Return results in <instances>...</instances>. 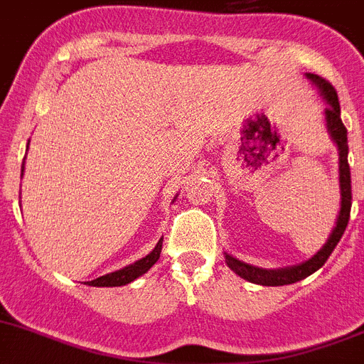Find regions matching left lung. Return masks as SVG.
Segmentation results:
<instances>
[{
  "label": "left lung",
  "instance_id": "obj_1",
  "mask_svg": "<svg viewBox=\"0 0 364 364\" xmlns=\"http://www.w3.org/2000/svg\"><path fill=\"white\" fill-rule=\"evenodd\" d=\"M306 77H309V80L319 88L321 96L325 97V101L328 103V107L325 109V119H326V129H328V134L332 136L333 143H336L337 150H339V188H341V210H339V215H337L336 227H333L328 241L323 245V248H321L314 257H310V259L304 261V263L297 264V267L279 268V270H267V268L254 267V264H248L245 263V261L235 259L234 255L225 252V259H227V264L230 270H234L239 277H243V279L250 281V283L263 284V287H283V284L297 283V281L304 279V277H309L310 274H314L316 270H319V268L326 263V259L330 257L333 248L337 247V243L341 241L350 219V208H352V179H350V165H348V137H346V127L343 125V121H341V109H339L337 92H336V88L332 87V83L326 81L325 77L312 74V72H309Z\"/></svg>",
  "mask_w": 364,
  "mask_h": 364
}]
</instances>
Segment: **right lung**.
Returning a JSON list of instances; mask_svg holds the SVG:
<instances>
[{"label":"right lung","mask_w":364,"mask_h":364,"mask_svg":"<svg viewBox=\"0 0 364 364\" xmlns=\"http://www.w3.org/2000/svg\"><path fill=\"white\" fill-rule=\"evenodd\" d=\"M23 168H25V161H23ZM21 176H23V170H21ZM161 247H163V237L159 239L156 248H154L149 255H145L143 259L136 261V263L129 264V267L125 268H121V270L112 272V274L97 277V279L94 281H87V284L88 287H123V284L132 283L134 279H137V277L143 276L145 272H149L150 268H152V264H156V261L159 259V254H161Z\"/></svg>","instance_id":"1"}]
</instances>
